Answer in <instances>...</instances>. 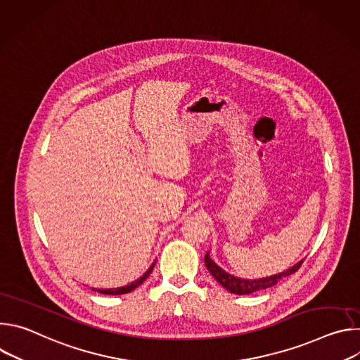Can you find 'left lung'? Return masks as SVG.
<instances>
[{"instance_id": "1", "label": "left lung", "mask_w": 360, "mask_h": 360, "mask_svg": "<svg viewBox=\"0 0 360 360\" xmlns=\"http://www.w3.org/2000/svg\"><path fill=\"white\" fill-rule=\"evenodd\" d=\"M303 261L297 262L295 266H292L290 269L282 272V274H278V275H274V276H269V278H262V279H255V281H248V279H240V278H236V276H232L229 275L228 272H225L221 266H218L211 258H210V253L205 255V265H207L208 271L211 272V275L226 289L229 290L231 293H236V295H249V293H253V292H258V290H262V289H268V288H272L275 286L279 281H282L283 278L297 272V269L302 266Z\"/></svg>"}]
</instances>
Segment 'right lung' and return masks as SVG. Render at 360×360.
<instances>
[{
	"label": "right lung",
	"instance_id": "add662e5",
	"mask_svg": "<svg viewBox=\"0 0 360 360\" xmlns=\"http://www.w3.org/2000/svg\"><path fill=\"white\" fill-rule=\"evenodd\" d=\"M153 266H155V262H153L152 265H150V268L139 278V279H136V281H134L132 283H129V285H127V286H122V288H117V289H98V292L99 293H104V295H124V293H128V292H131V290H134L135 288H138L148 276H149V274L152 272V269H153Z\"/></svg>",
	"mask_w": 360,
	"mask_h": 360
}]
</instances>
